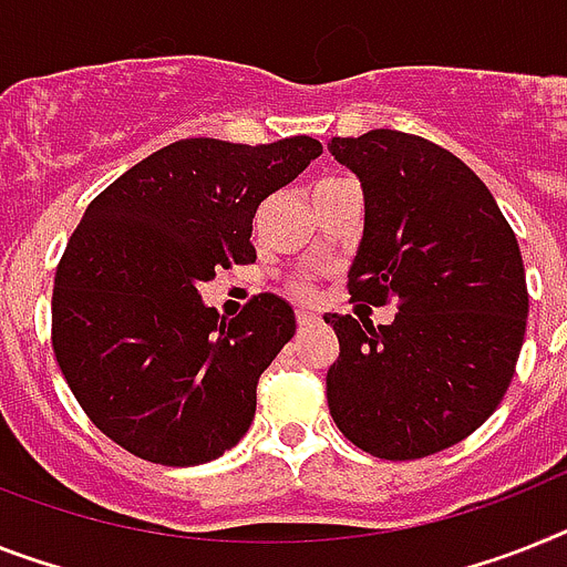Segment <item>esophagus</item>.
Returning <instances> with one entry per match:
<instances>
[{
  "mask_svg": "<svg viewBox=\"0 0 567 567\" xmlns=\"http://www.w3.org/2000/svg\"><path fill=\"white\" fill-rule=\"evenodd\" d=\"M295 318H298V327H312V324H318V321H321V318H318L316 312H310V310H298V312H295Z\"/></svg>",
  "mask_w": 567,
  "mask_h": 567,
  "instance_id": "esophagus-1",
  "label": "esophagus"
}]
</instances>
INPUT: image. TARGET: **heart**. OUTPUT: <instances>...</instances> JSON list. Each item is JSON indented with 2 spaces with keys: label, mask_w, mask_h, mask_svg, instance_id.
<instances>
[{
  "label": "heart",
  "mask_w": 567,
  "mask_h": 567,
  "mask_svg": "<svg viewBox=\"0 0 567 567\" xmlns=\"http://www.w3.org/2000/svg\"><path fill=\"white\" fill-rule=\"evenodd\" d=\"M333 182H341V179H327V182H321V185H333ZM321 185H318V188H321ZM295 292L307 298V295H312V284L307 278L298 280V284H295Z\"/></svg>",
  "instance_id": "b5f03b06"
}]
</instances>
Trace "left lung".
Returning <instances> with one entry per match:
<instances>
[{
    "mask_svg": "<svg viewBox=\"0 0 567 567\" xmlns=\"http://www.w3.org/2000/svg\"><path fill=\"white\" fill-rule=\"evenodd\" d=\"M327 150L364 194L350 295L400 310L379 327L324 316L341 350L327 371V405L368 455H434L470 437L516 373L527 327L516 234L484 182L420 135L371 130Z\"/></svg>",
    "mask_w": 567,
    "mask_h": 567,
    "instance_id": "left-lung-1",
    "label": "left lung"
}]
</instances>
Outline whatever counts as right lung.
Masks as SVG:
<instances>
[{"mask_svg":"<svg viewBox=\"0 0 567 567\" xmlns=\"http://www.w3.org/2000/svg\"><path fill=\"white\" fill-rule=\"evenodd\" d=\"M321 144L182 138L89 203L60 257L51 348L101 432L150 463L196 466L249 432L257 379L295 336V312L257 295L231 321L199 284L255 264L251 219Z\"/></svg>","mask_w":567,"mask_h":567,"instance_id":"add662e5","label":"right lung"}]
</instances>
